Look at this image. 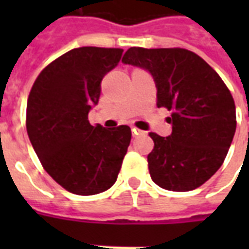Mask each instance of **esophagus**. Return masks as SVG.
Listing matches in <instances>:
<instances>
[{"mask_svg":"<svg viewBox=\"0 0 249 249\" xmlns=\"http://www.w3.org/2000/svg\"><path fill=\"white\" fill-rule=\"evenodd\" d=\"M132 133H133L135 136H139V135H142V133H144V130H141L139 129V128H135V126H133V128H132Z\"/></svg>","mask_w":249,"mask_h":249,"instance_id":"obj_1","label":"esophagus"}]
</instances>
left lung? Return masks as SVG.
Returning a JSON list of instances; mask_svg holds the SVG:
<instances>
[{
    "label": "left lung",
    "mask_w": 249,
    "mask_h": 249,
    "mask_svg": "<svg viewBox=\"0 0 249 249\" xmlns=\"http://www.w3.org/2000/svg\"><path fill=\"white\" fill-rule=\"evenodd\" d=\"M124 64L151 71L157 107L172 114V133L155 142L148 155L159 187L187 192L203 185L224 162L236 130V107L221 77L196 53L183 48H129Z\"/></svg>",
    "instance_id": "8db88e82"
}]
</instances>
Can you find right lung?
<instances>
[{
  "label": "right lung",
  "instance_id": "right-lung-1",
  "mask_svg": "<svg viewBox=\"0 0 249 249\" xmlns=\"http://www.w3.org/2000/svg\"><path fill=\"white\" fill-rule=\"evenodd\" d=\"M119 48L82 46L45 66L28 97L26 130L42 167L68 192L90 196L107 191L119 176L130 128L93 126L88 113L101 80L117 65Z\"/></svg>",
  "mask_w": 249,
  "mask_h": 249
}]
</instances>
